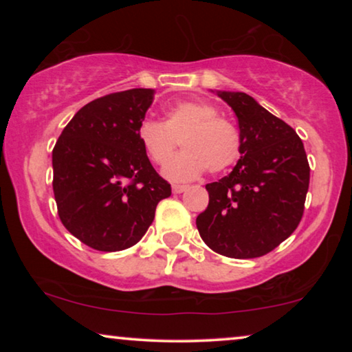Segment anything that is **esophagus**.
<instances>
[{
  "instance_id": "esophagus-1",
  "label": "esophagus",
  "mask_w": 352,
  "mask_h": 352,
  "mask_svg": "<svg viewBox=\"0 0 352 352\" xmlns=\"http://www.w3.org/2000/svg\"><path fill=\"white\" fill-rule=\"evenodd\" d=\"M184 190H187V186H182V184L173 186V192H175V194H182Z\"/></svg>"
}]
</instances>
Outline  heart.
Listing matches in <instances>:
<instances>
[{"instance_id":"b5f03b06","label":"heart","mask_w":352,"mask_h":352,"mask_svg":"<svg viewBox=\"0 0 352 352\" xmlns=\"http://www.w3.org/2000/svg\"><path fill=\"white\" fill-rule=\"evenodd\" d=\"M138 139L153 165L163 166L182 142L185 152L168 161L163 175L182 182L199 177L201 173H221L232 166L240 157V134L219 110L204 100H182L171 105L163 122L142 120Z\"/></svg>"}]
</instances>
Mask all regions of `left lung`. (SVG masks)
<instances>
[{
  "label": "left lung",
  "mask_w": 352,
  "mask_h": 352,
  "mask_svg": "<svg viewBox=\"0 0 352 352\" xmlns=\"http://www.w3.org/2000/svg\"><path fill=\"white\" fill-rule=\"evenodd\" d=\"M239 118L240 160L206 184L208 206L197 229L213 252L259 258L290 237L305 213L309 162L302 141L283 120L245 93H219Z\"/></svg>",
  "instance_id": "1"
}]
</instances>
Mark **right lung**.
<instances>
[{"label": "right lung", "instance_id": "obj_1", "mask_svg": "<svg viewBox=\"0 0 352 352\" xmlns=\"http://www.w3.org/2000/svg\"><path fill=\"white\" fill-rule=\"evenodd\" d=\"M155 89L134 88L81 107L52 148L57 214L72 235L99 252L136 245L171 186L153 170L138 126Z\"/></svg>", "mask_w": 352, "mask_h": 352}]
</instances>
